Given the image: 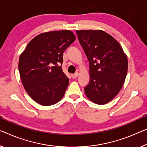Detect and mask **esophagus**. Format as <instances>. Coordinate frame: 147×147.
<instances>
[{
	"instance_id": "esophagus-1",
	"label": "esophagus",
	"mask_w": 147,
	"mask_h": 147,
	"mask_svg": "<svg viewBox=\"0 0 147 147\" xmlns=\"http://www.w3.org/2000/svg\"><path fill=\"white\" fill-rule=\"evenodd\" d=\"M78 76H79V73H78V72H76V73H75L74 74H71V78H74V79H75Z\"/></svg>"
}]
</instances>
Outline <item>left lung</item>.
<instances>
[{
    "instance_id": "1",
    "label": "left lung",
    "mask_w": 147,
    "mask_h": 147,
    "mask_svg": "<svg viewBox=\"0 0 147 147\" xmlns=\"http://www.w3.org/2000/svg\"><path fill=\"white\" fill-rule=\"evenodd\" d=\"M79 41L89 62V83L85 87L88 98L97 105L114 99L127 76V56L119 42L102 30H77Z\"/></svg>"
}]
</instances>
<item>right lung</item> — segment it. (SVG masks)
I'll return each instance as SVG.
<instances>
[{
  "mask_svg": "<svg viewBox=\"0 0 147 147\" xmlns=\"http://www.w3.org/2000/svg\"><path fill=\"white\" fill-rule=\"evenodd\" d=\"M75 40L69 30L42 33L33 38L21 54L20 78L26 91L36 102L51 106L64 96L69 79L60 65L64 51Z\"/></svg>",
  "mask_w": 147,
  "mask_h": 147,
  "instance_id": "right-lung-1",
  "label": "right lung"
}]
</instances>
